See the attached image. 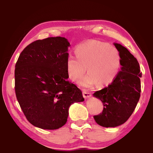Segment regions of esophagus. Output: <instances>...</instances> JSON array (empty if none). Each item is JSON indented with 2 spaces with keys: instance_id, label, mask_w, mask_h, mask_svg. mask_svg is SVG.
Masks as SVG:
<instances>
[{
  "instance_id": "esophagus-1",
  "label": "esophagus",
  "mask_w": 153,
  "mask_h": 153,
  "mask_svg": "<svg viewBox=\"0 0 153 153\" xmlns=\"http://www.w3.org/2000/svg\"><path fill=\"white\" fill-rule=\"evenodd\" d=\"M83 96L84 98H88V97H90L91 96V94L90 92L89 91H87L85 90H83Z\"/></svg>"
}]
</instances>
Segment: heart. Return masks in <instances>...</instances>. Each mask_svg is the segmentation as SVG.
<instances>
[{
  "instance_id": "1",
  "label": "heart",
  "mask_w": 153,
  "mask_h": 153,
  "mask_svg": "<svg viewBox=\"0 0 153 153\" xmlns=\"http://www.w3.org/2000/svg\"><path fill=\"white\" fill-rule=\"evenodd\" d=\"M76 58L70 56L66 61L67 73L76 83L84 75L80 84L84 88H92L112 83L118 76L121 66L120 53L115 47L99 40H89L77 46L74 50Z\"/></svg>"
}]
</instances>
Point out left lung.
Instances as JSON below:
<instances>
[{"mask_svg": "<svg viewBox=\"0 0 153 153\" xmlns=\"http://www.w3.org/2000/svg\"><path fill=\"white\" fill-rule=\"evenodd\" d=\"M114 46L121 56V71L112 83L93 94L103 103L102 113L94 117L104 127H115L126 122L135 109L141 91L142 73L137 59L122 45L114 43Z\"/></svg>", "mask_w": 153, "mask_h": 153, "instance_id": "left-lung-1", "label": "left lung"}]
</instances>
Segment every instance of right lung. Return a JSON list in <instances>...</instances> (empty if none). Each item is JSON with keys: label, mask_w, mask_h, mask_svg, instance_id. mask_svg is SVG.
<instances>
[{"label": "right lung", "mask_w": 153, "mask_h": 153, "mask_svg": "<svg viewBox=\"0 0 153 153\" xmlns=\"http://www.w3.org/2000/svg\"><path fill=\"white\" fill-rule=\"evenodd\" d=\"M66 38L33 42L15 65V93L25 117L34 126L54 130L66 123L69 107L84 101L82 92L68 81Z\"/></svg>", "instance_id": "add662e5"}]
</instances>
